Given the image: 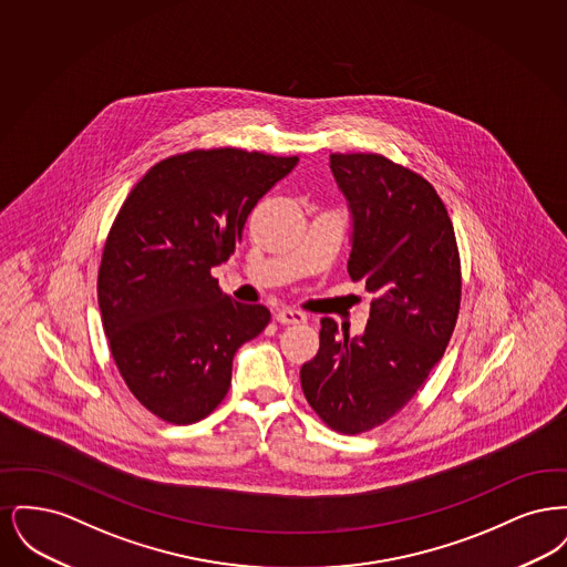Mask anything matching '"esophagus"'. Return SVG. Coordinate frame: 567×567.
<instances>
[{
	"mask_svg": "<svg viewBox=\"0 0 567 567\" xmlns=\"http://www.w3.org/2000/svg\"><path fill=\"white\" fill-rule=\"evenodd\" d=\"M274 319L280 324L306 323V315L299 312V310H293V308H278L274 312Z\"/></svg>",
	"mask_w": 567,
	"mask_h": 567,
	"instance_id": "34e87169",
	"label": "esophagus"
}]
</instances>
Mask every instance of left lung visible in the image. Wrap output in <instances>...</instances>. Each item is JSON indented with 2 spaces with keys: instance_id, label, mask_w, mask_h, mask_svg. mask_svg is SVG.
<instances>
[{
  "instance_id": "1",
  "label": "left lung",
  "mask_w": 567,
  "mask_h": 567,
  "mask_svg": "<svg viewBox=\"0 0 567 567\" xmlns=\"http://www.w3.org/2000/svg\"><path fill=\"white\" fill-rule=\"evenodd\" d=\"M329 167L352 216L349 274L374 301L361 336L321 319V347L299 378L324 423L354 435L400 412L442 359L461 264L453 223L423 176L377 153H336Z\"/></svg>"
}]
</instances>
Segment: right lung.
<instances>
[{"label":"right lung","instance_id":"add662e5","mask_svg":"<svg viewBox=\"0 0 567 567\" xmlns=\"http://www.w3.org/2000/svg\"><path fill=\"white\" fill-rule=\"evenodd\" d=\"M297 162L240 148L174 155L114 218L97 274L102 323L125 384L163 421L208 416L229 391L234 354L270 323L266 306L225 296L210 270Z\"/></svg>","mask_w":567,"mask_h":567}]
</instances>
